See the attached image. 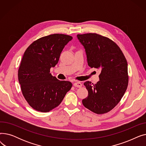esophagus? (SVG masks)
<instances>
[{
	"instance_id": "esophagus-1",
	"label": "esophagus",
	"mask_w": 146,
	"mask_h": 146,
	"mask_svg": "<svg viewBox=\"0 0 146 146\" xmlns=\"http://www.w3.org/2000/svg\"><path fill=\"white\" fill-rule=\"evenodd\" d=\"M73 85L74 87H77V88H81L82 86V84L80 82H76L73 84Z\"/></svg>"
}]
</instances>
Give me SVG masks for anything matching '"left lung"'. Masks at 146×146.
Returning <instances> with one entry per match:
<instances>
[{
    "instance_id": "left-lung-1",
    "label": "left lung",
    "mask_w": 146,
    "mask_h": 146,
    "mask_svg": "<svg viewBox=\"0 0 146 146\" xmlns=\"http://www.w3.org/2000/svg\"><path fill=\"white\" fill-rule=\"evenodd\" d=\"M77 36L85 49L89 66L101 70L95 85L89 81L84 83L88 96L82 104L95 113L108 112L119 102L127 89V60L118 45L108 38L95 33Z\"/></svg>"
}]
</instances>
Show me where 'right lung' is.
I'll list each match as a JSON object with an SVG mask.
<instances>
[{
    "label": "right lung",
    "mask_w": 146,
    "mask_h": 146,
    "mask_svg": "<svg viewBox=\"0 0 146 146\" xmlns=\"http://www.w3.org/2000/svg\"><path fill=\"white\" fill-rule=\"evenodd\" d=\"M72 36L54 34L34 41L25 50L18 70L23 96L36 111L47 112L58 106L70 90V82L59 80L50 72Z\"/></svg>",
    "instance_id": "add662e5"
}]
</instances>
